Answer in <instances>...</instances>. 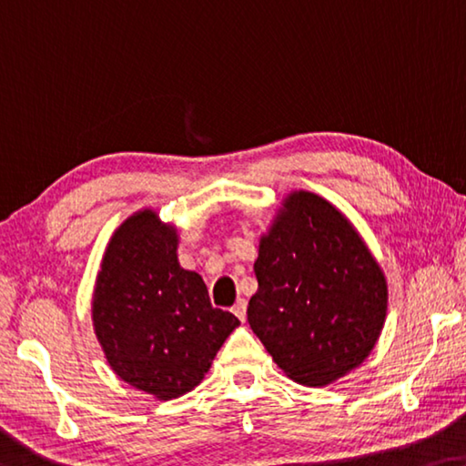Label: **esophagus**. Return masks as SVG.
I'll return each instance as SVG.
<instances>
[{
  "mask_svg": "<svg viewBox=\"0 0 466 466\" xmlns=\"http://www.w3.org/2000/svg\"><path fill=\"white\" fill-rule=\"evenodd\" d=\"M232 313L238 317L240 321H245L247 319V300L245 299H238L236 300V305L232 307Z\"/></svg>",
  "mask_w": 466,
  "mask_h": 466,
  "instance_id": "esophagus-1",
  "label": "esophagus"
}]
</instances>
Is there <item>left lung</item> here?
I'll use <instances>...</instances> for the list:
<instances>
[{"instance_id":"left-lung-1","label":"left lung","mask_w":466,"mask_h":466,"mask_svg":"<svg viewBox=\"0 0 466 466\" xmlns=\"http://www.w3.org/2000/svg\"><path fill=\"white\" fill-rule=\"evenodd\" d=\"M259 288L250 329L288 378L328 386L373 350L388 311V282L371 250L334 205L294 190L255 261Z\"/></svg>"}]
</instances>
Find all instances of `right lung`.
Returning <instances> with one entry per match:
<instances>
[{"label": "right lung", "instance_id": "add662e5", "mask_svg": "<svg viewBox=\"0 0 466 466\" xmlns=\"http://www.w3.org/2000/svg\"><path fill=\"white\" fill-rule=\"evenodd\" d=\"M178 232L153 209L114 232L93 292V328L109 367L132 388L172 400L195 390L240 326L213 309L203 278L178 263Z\"/></svg>", "mask_w": 466, "mask_h": 466}]
</instances>
